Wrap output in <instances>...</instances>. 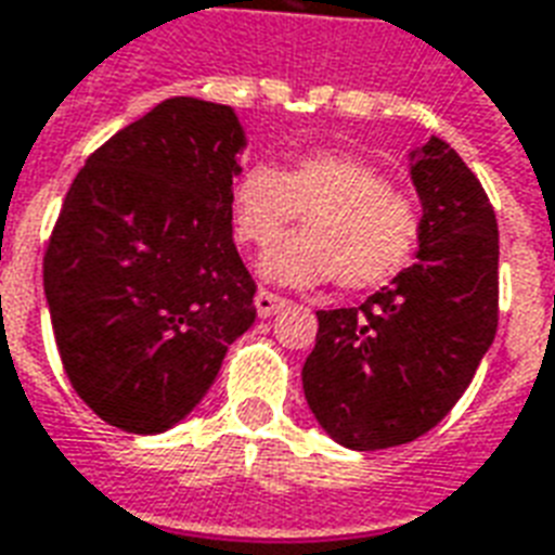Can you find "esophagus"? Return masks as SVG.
<instances>
[{"instance_id": "1", "label": "esophagus", "mask_w": 555, "mask_h": 555, "mask_svg": "<svg viewBox=\"0 0 555 555\" xmlns=\"http://www.w3.org/2000/svg\"><path fill=\"white\" fill-rule=\"evenodd\" d=\"M285 306H287L285 296L270 294V291H264V287H261L259 294H256V311H259V317L279 314V311H282Z\"/></svg>"}]
</instances>
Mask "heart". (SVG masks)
I'll return each mask as SVG.
<instances>
[{"mask_svg": "<svg viewBox=\"0 0 555 555\" xmlns=\"http://www.w3.org/2000/svg\"><path fill=\"white\" fill-rule=\"evenodd\" d=\"M241 244L268 249L299 214L307 232L270 249L261 273L282 285H320L337 276L344 291L390 285L416 256L422 206L392 189L378 165L354 154L311 151L285 171L268 163L247 165L230 194Z\"/></svg>", "mask_w": 555, "mask_h": 555, "instance_id": "obj_1", "label": "heart"}]
</instances>
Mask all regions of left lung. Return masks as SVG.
Returning a JSON list of instances; mask_svg holds the SVG:
<instances>
[{"mask_svg":"<svg viewBox=\"0 0 555 555\" xmlns=\"http://www.w3.org/2000/svg\"><path fill=\"white\" fill-rule=\"evenodd\" d=\"M418 261L354 308L317 311L302 387L325 434L378 451L451 413L498 332V221L475 171L442 139L413 168Z\"/></svg>","mask_w":555,"mask_h":555,"instance_id":"obj_1","label":"left lung"}]
</instances>
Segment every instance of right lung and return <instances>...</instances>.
Wrapping results in <instances>:
<instances>
[{
    "mask_svg": "<svg viewBox=\"0 0 555 555\" xmlns=\"http://www.w3.org/2000/svg\"><path fill=\"white\" fill-rule=\"evenodd\" d=\"M244 133L232 107L165 99L95 147L42 256L66 378L127 434H163L206 396L256 320L232 241Z\"/></svg>",
    "mask_w": 555,
    "mask_h": 555,
    "instance_id": "obj_1",
    "label": "right lung"
}]
</instances>
